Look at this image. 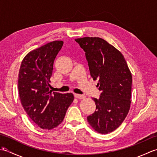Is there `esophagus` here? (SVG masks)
Masks as SVG:
<instances>
[{
    "label": "esophagus",
    "instance_id": "1",
    "mask_svg": "<svg viewBox=\"0 0 157 157\" xmlns=\"http://www.w3.org/2000/svg\"><path fill=\"white\" fill-rule=\"evenodd\" d=\"M74 96H75V97L76 98H78V99H84V98H85V96H84V95H79V94H75Z\"/></svg>",
    "mask_w": 157,
    "mask_h": 157
}]
</instances>
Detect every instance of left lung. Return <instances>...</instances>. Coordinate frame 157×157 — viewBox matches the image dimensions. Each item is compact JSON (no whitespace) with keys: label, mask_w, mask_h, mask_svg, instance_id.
I'll return each mask as SVG.
<instances>
[{"label":"left lung","mask_w":157,"mask_h":157,"mask_svg":"<svg viewBox=\"0 0 157 157\" xmlns=\"http://www.w3.org/2000/svg\"><path fill=\"white\" fill-rule=\"evenodd\" d=\"M86 52L90 75L98 79L101 91L93 98L96 111L89 115V124L100 134H109L121 125L130 109L132 75L122 53L98 37L77 38Z\"/></svg>","instance_id":"obj_1"}]
</instances>
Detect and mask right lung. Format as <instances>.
<instances>
[{
  "instance_id": "add662e5",
  "label": "right lung",
  "mask_w": 157,
  "mask_h": 157,
  "mask_svg": "<svg viewBox=\"0 0 157 157\" xmlns=\"http://www.w3.org/2000/svg\"><path fill=\"white\" fill-rule=\"evenodd\" d=\"M63 42L55 40L28 52L20 66L18 89L21 105L33 121L44 129L61 124L71 105L72 93L50 90L53 63Z\"/></svg>"
}]
</instances>
